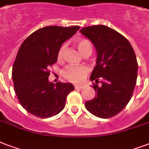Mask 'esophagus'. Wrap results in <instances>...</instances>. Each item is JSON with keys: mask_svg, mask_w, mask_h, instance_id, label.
<instances>
[{"mask_svg": "<svg viewBox=\"0 0 149 149\" xmlns=\"http://www.w3.org/2000/svg\"><path fill=\"white\" fill-rule=\"evenodd\" d=\"M84 87H85L84 85H75V86H74V88L78 89H82Z\"/></svg>", "mask_w": 149, "mask_h": 149, "instance_id": "obj_1", "label": "esophagus"}]
</instances>
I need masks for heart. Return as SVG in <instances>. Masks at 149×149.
<instances>
[{
    "label": "heart",
    "instance_id": "b5f03b06",
    "mask_svg": "<svg viewBox=\"0 0 149 149\" xmlns=\"http://www.w3.org/2000/svg\"><path fill=\"white\" fill-rule=\"evenodd\" d=\"M76 45L81 55L86 56L87 54L90 55L92 53L93 47L91 42L89 40L86 38L79 39L76 41ZM65 49L66 45H63L59 49L57 55L59 60H62ZM88 72H89V69L86 66H70L63 70L62 74L64 79L71 82H80L83 80Z\"/></svg>",
    "mask_w": 149,
    "mask_h": 149
}]
</instances>
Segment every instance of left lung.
<instances>
[{
  "instance_id": "left-lung-1",
  "label": "left lung",
  "mask_w": 149,
  "mask_h": 149,
  "mask_svg": "<svg viewBox=\"0 0 149 149\" xmlns=\"http://www.w3.org/2000/svg\"><path fill=\"white\" fill-rule=\"evenodd\" d=\"M80 32L92 41L97 54V65L90 76L96 82L93 86L97 94L85 106L93 116L111 118L131 99L137 78L136 55L129 41L108 26H86Z\"/></svg>"
}]
</instances>
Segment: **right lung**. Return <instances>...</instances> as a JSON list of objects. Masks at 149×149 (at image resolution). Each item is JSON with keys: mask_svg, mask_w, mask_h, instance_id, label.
Segmentation results:
<instances>
[{"mask_svg": "<svg viewBox=\"0 0 149 149\" xmlns=\"http://www.w3.org/2000/svg\"><path fill=\"white\" fill-rule=\"evenodd\" d=\"M79 26H49L34 31L23 42L12 68L14 89L20 104L41 118L56 116L64 108L71 83L49 82V68L57 61L62 44L79 30Z\"/></svg>", "mask_w": 149, "mask_h": 149, "instance_id": "1", "label": "right lung"}]
</instances>
